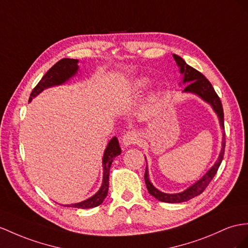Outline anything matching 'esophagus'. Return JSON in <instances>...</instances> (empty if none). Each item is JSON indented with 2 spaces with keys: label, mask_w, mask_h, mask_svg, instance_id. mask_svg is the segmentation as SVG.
<instances>
[{
  "label": "esophagus",
  "mask_w": 248,
  "mask_h": 248,
  "mask_svg": "<svg viewBox=\"0 0 248 248\" xmlns=\"http://www.w3.org/2000/svg\"><path fill=\"white\" fill-rule=\"evenodd\" d=\"M139 140V134L135 131H128L123 136L122 142L124 147H129L131 144H135Z\"/></svg>",
  "instance_id": "esophagus-1"
}]
</instances>
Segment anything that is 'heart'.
Returning a JSON list of instances; mask_svg holds the SVG:
<instances>
[{
    "label": "heart",
    "instance_id": "b5f03b06",
    "mask_svg": "<svg viewBox=\"0 0 248 248\" xmlns=\"http://www.w3.org/2000/svg\"><path fill=\"white\" fill-rule=\"evenodd\" d=\"M149 78H144V76H141V78H137L134 81H133V88L135 89V90H142L145 87L148 86L149 84Z\"/></svg>",
    "mask_w": 248,
    "mask_h": 248
}]
</instances>
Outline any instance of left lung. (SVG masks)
Masks as SVG:
<instances>
[{
    "label": "left lung",
    "mask_w": 248,
    "mask_h": 248,
    "mask_svg": "<svg viewBox=\"0 0 248 248\" xmlns=\"http://www.w3.org/2000/svg\"><path fill=\"white\" fill-rule=\"evenodd\" d=\"M173 58L177 62V66L180 69V73L183 75V84H188L183 92H187V93H193L198 95L199 97H201L203 100L206 101L207 104L212 106L213 110L215 113L217 114L219 117V122L220 125L222 126V129L224 130V113H223V108H222L221 100L217 93L215 92L214 88L212 86L209 80L205 78L204 75L200 73L199 71H197L196 69L193 67L188 66L187 63L181 59L180 56L173 54ZM224 149H225V133H223V138H222V149L218 157V160L215 162L214 166L207 170V173L200 178L198 181H196L194 185L187 187L186 190H183L181 193H177V194H167V193H162L160 190H158L149 179V170L148 167L145 168V173H144V181L145 185H147V188L149 190V193L155 197L157 200L162 201V202H167V203H180V202H185L189 199L194 198V197L200 195L203 190H204L207 186L209 185V182L213 180L215 177L216 173L220 167V164L222 162V159H223L224 156ZM147 161V159H145Z\"/></svg>",
    "instance_id": "obj_1"
}]
</instances>
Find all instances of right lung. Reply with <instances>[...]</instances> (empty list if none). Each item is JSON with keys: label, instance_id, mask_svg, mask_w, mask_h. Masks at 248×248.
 Instances as JSON below:
<instances>
[{"label": "right lung", "instance_id": "add662e5", "mask_svg": "<svg viewBox=\"0 0 248 248\" xmlns=\"http://www.w3.org/2000/svg\"><path fill=\"white\" fill-rule=\"evenodd\" d=\"M78 60L73 59H62L55 63L54 66L50 68L47 73L43 76L42 79L39 81V84L35 86L29 97V103L32 98L37 96L42 91L47 88L53 86H60L65 84L70 78L74 76L78 71ZM122 149L119 147L118 139L113 137L108 143L107 148L104 153L103 158V168H104V176H103V183L98 189V192L93 195L90 198L84 200L74 204H68L63 206L68 207H76V208H92L100 205L108 195V189H109V175H110V168L114 160V158L120 155Z\"/></svg>", "mask_w": 248, "mask_h": 248}]
</instances>
